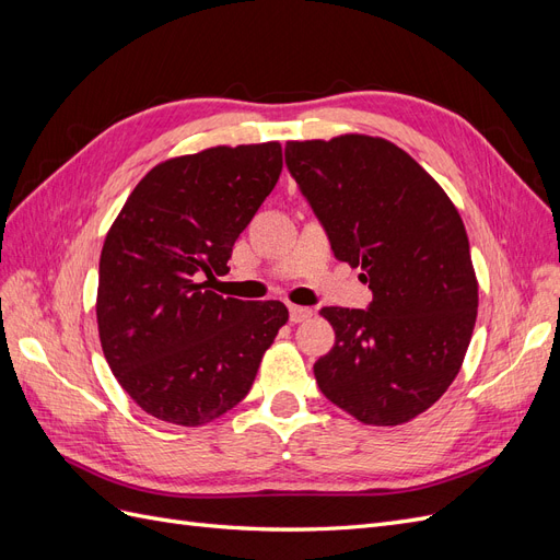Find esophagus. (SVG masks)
Returning a JSON list of instances; mask_svg holds the SVG:
<instances>
[{"label":"esophagus","instance_id":"1","mask_svg":"<svg viewBox=\"0 0 560 560\" xmlns=\"http://www.w3.org/2000/svg\"><path fill=\"white\" fill-rule=\"evenodd\" d=\"M313 315L311 308H303V306H290V319L292 322H306Z\"/></svg>","mask_w":560,"mask_h":560}]
</instances>
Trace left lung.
Wrapping results in <instances>:
<instances>
[{
	"label": "left lung",
	"mask_w": 560,
	"mask_h": 560,
	"mask_svg": "<svg viewBox=\"0 0 560 560\" xmlns=\"http://www.w3.org/2000/svg\"><path fill=\"white\" fill-rule=\"evenodd\" d=\"M284 161L338 261L362 268L369 311L322 308L336 343L313 366L331 404L364 425H401L463 366L479 282L460 214L404 149L371 135L287 142Z\"/></svg>",
	"instance_id": "1"
}]
</instances>
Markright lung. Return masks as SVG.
Returning <instances> with one entry per match:
<instances>
[{"instance_id":"1","label":"right lung","mask_w":560,"mask_h":560,"mask_svg":"<svg viewBox=\"0 0 560 560\" xmlns=\"http://www.w3.org/2000/svg\"><path fill=\"white\" fill-rule=\"evenodd\" d=\"M282 173L280 142L210 147L159 163L100 254L105 360L142 411L198 428L243 401L290 311L208 290Z\"/></svg>"}]
</instances>
